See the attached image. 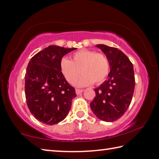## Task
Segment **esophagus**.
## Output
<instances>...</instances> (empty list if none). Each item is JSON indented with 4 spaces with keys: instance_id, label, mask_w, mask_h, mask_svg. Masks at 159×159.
Returning <instances> with one entry per match:
<instances>
[{
    "instance_id": "34e87169",
    "label": "esophagus",
    "mask_w": 159,
    "mask_h": 159,
    "mask_svg": "<svg viewBox=\"0 0 159 159\" xmlns=\"http://www.w3.org/2000/svg\"><path fill=\"white\" fill-rule=\"evenodd\" d=\"M83 92V90L82 89H76V93L77 95H79V94L82 93Z\"/></svg>"
}]
</instances>
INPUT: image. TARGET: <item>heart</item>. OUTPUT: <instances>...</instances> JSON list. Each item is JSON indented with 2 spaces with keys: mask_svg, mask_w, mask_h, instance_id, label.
Returning <instances> with one entry per match:
<instances>
[{
  "mask_svg": "<svg viewBox=\"0 0 159 159\" xmlns=\"http://www.w3.org/2000/svg\"><path fill=\"white\" fill-rule=\"evenodd\" d=\"M60 71L65 79L71 84L77 80L78 86L99 85L109 76L110 63L109 59L103 53L87 49L80 50L73 53L71 61L63 58L60 61Z\"/></svg>",
  "mask_w": 159,
  "mask_h": 159,
  "instance_id": "b5f03b06",
  "label": "heart"
}]
</instances>
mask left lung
I'll list each match as a JSON object with an SVG mask.
<instances>
[{"label": "left lung", "instance_id": "left-lung-1", "mask_svg": "<svg viewBox=\"0 0 159 159\" xmlns=\"http://www.w3.org/2000/svg\"><path fill=\"white\" fill-rule=\"evenodd\" d=\"M97 47L109 59L111 71L108 80L95 89L90 108L99 119L111 122L121 117L130 104L135 85L133 65L118 48L103 44Z\"/></svg>", "mask_w": 159, "mask_h": 159}]
</instances>
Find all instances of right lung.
I'll return each instance as SVG.
<instances>
[{
	"label": "right lung",
	"mask_w": 159,
	"mask_h": 159,
	"mask_svg": "<svg viewBox=\"0 0 159 159\" xmlns=\"http://www.w3.org/2000/svg\"><path fill=\"white\" fill-rule=\"evenodd\" d=\"M74 50L50 45L29 61L25 74L26 104L32 115L43 123L52 125L63 120L76 96L60 66L63 56Z\"/></svg>",
	"instance_id": "right-lung-1"
}]
</instances>
